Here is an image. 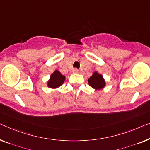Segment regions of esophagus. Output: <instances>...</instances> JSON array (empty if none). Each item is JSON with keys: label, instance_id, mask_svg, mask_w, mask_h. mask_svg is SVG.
I'll return each mask as SVG.
<instances>
[{"label": "esophagus", "instance_id": "1", "mask_svg": "<svg viewBox=\"0 0 150 150\" xmlns=\"http://www.w3.org/2000/svg\"><path fill=\"white\" fill-rule=\"evenodd\" d=\"M73 73H78L79 72V71L77 69H74L73 70Z\"/></svg>", "mask_w": 150, "mask_h": 150}]
</instances>
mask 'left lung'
Masks as SVG:
<instances>
[{
  "instance_id": "left-lung-1",
  "label": "left lung",
  "mask_w": 150,
  "mask_h": 150,
  "mask_svg": "<svg viewBox=\"0 0 150 150\" xmlns=\"http://www.w3.org/2000/svg\"><path fill=\"white\" fill-rule=\"evenodd\" d=\"M88 83L95 90H101L105 86V81L102 75L98 72H94L88 79Z\"/></svg>"
}]
</instances>
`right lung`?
<instances>
[{"label": "right lung", "mask_w": 150, "mask_h": 150, "mask_svg": "<svg viewBox=\"0 0 150 150\" xmlns=\"http://www.w3.org/2000/svg\"><path fill=\"white\" fill-rule=\"evenodd\" d=\"M65 76L62 75L58 70H56L50 75V79L47 81V86L50 88H57L63 84Z\"/></svg>", "instance_id": "add662e5"}]
</instances>
